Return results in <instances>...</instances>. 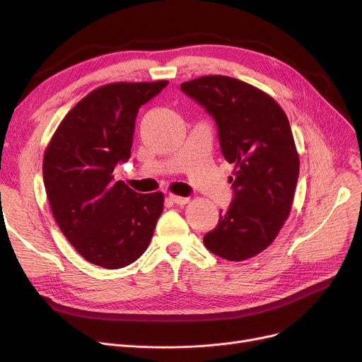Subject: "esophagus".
<instances>
[{
    "instance_id": "esophagus-1",
    "label": "esophagus",
    "mask_w": 362,
    "mask_h": 362,
    "mask_svg": "<svg viewBox=\"0 0 362 362\" xmlns=\"http://www.w3.org/2000/svg\"><path fill=\"white\" fill-rule=\"evenodd\" d=\"M170 199L173 201L175 204H177V205H185V204H187V202H189V198H185V197H177V195H173V194L170 195Z\"/></svg>"
}]
</instances>
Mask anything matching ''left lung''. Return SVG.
Listing matches in <instances>:
<instances>
[{
	"mask_svg": "<svg viewBox=\"0 0 362 362\" xmlns=\"http://www.w3.org/2000/svg\"><path fill=\"white\" fill-rule=\"evenodd\" d=\"M182 92L214 117L221 154L235 165V198L204 245L243 261L267 250L291 214L299 154L286 112L264 90L221 74L183 82Z\"/></svg>",
	"mask_w": 362,
	"mask_h": 362,
	"instance_id": "8db88e82",
	"label": "left lung"
}]
</instances>
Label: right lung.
Masks as SVG:
<instances>
[{
  "label": "right lung",
  "mask_w": 362,
  "mask_h": 362,
  "mask_svg": "<svg viewBox=\"0 0 362 362\" xmlns=\"http://www.w3.org/2000/svg\"><path fill=\"white\" fill-rule=\"evenodd\" d=\"M168 85L114 82L89 92L62 120L45 149L42 175L52 216L86 261L116 270L148 248L164 208L161 192L138 194L114 180L127 161L139 107Z\"/></svg>",
  "instance_id": "obj_1"
}]
</instances>
